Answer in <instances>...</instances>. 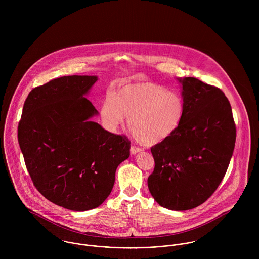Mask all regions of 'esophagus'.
<instances>
[{"label":"esophagus","mask_w":259,"mask_h":259,"mask_svg":"<svg viewBox=\"0 0 259 259\" xmlns=\"http://www.w3.org/2000/svg\"><path fill=\"white\" fill-rule=\"evenodd\" d=\"M142 151V148H138V147H135V146H132L131 147V153L134 155V154H137L138 152Z\"/></svg>","instance_id":"34e87169"}]
</instances>
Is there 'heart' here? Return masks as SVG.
Instances as JSON below:
<instances>
[{"instance_id": "b5f03b06", "label": "heart", "mask_w": 259, "mask_h": 259, "mask_svg": "<svg viewBox=\"0 0 259 259\" xmlns=\"http://www.w3.org/2000/svg\"><path fill=\"white\" fill-rule=\"evenodd\" d=\"M185 101L177 93L149 80L131 82L110 93L103 102L101 115L106 125L115 130L127 116V126L141 144L153 146L170 138L179 128Z\"/></svg>"}]
</instances>
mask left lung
Returning <instances> with one entry per match:
<instances>
[{"label":"left lung","instance_id":"obj_1","mask_svg":"<svg viewBox=\"0 0 259 259\" xmlns=\"http://www.w3.org/2000/svg\"><path fill=\"white\" fill-rule=\"evenodd\" d=\"M179 80L185 114L170 138L150 148L154 169L148 179L154 200L177 211L192 209L212 195L236 139L231 106L222 90L195 77Z\"/></svg>","mask_w":259,"mask_h":259}]
</instances>
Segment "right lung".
<instances>
[{
	"mask_svg": "<svg viewBox=\"0 0 259 259\" xmlns=\"http://www.w3.org/2000/svg\"><path fill=\"white\" fill-rule=\"evenodd\" d=\"M96 75H68L33 89L25 101L18 140L33 184L51 202L74 211L100 206L131 142L91 118L85 96Z\"/></svg>",
	"mask_w": 259,
	"mask_h": 259,
	"instance_id": "right-lung-1",
	"label": "right lung"
}]
</instances>
